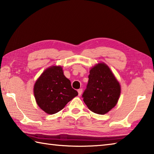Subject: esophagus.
<instances>
[{"mask_svg":"<svg viewBox=\"0 0 154 154\" xmlns=\"http://www.w3.org/2000/svg\"><path fill=\"white\" fill-rule=\"evenodd\" d=\"M77 91H78V94H79V96L82 95V92H83V90L82 89H79Z\"/></svg>","mask_w":154,"mask_h":154,"instance_id":"34e87169","label":"esophagus"}]
</instances>
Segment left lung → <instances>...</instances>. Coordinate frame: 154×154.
Instances as JSON below:
<instances>
[{"label": "left lung", "mask_w": 154, "mask_h": 154, "mask_svg": "<svg viewBox=\"0 0 154 154\" xmlns=\"http://www.w3.org/2000/svg\"><path fill=\"white\" fill-rule=\"evenodd\" d=\"M88 78L86 89L82 95L83 101L94 113H108L118 103L121 93L119 83L103 62L90 69Z\"/></svg>", "instance_id": "obj_1"}]
</instances>
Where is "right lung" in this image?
<instances>
[{"label": "right lung", "instance_id": "add662e5", "mask_svg": "<svg viewBox=\"0 0 154 154\" xmlns=\"http://www.w3.org/2000/svg\"><path fill=\"white\" fill-rule=\"evenodd\" d=\"M34 94L38 106L48 114L61 111L78 95L64 76L62 68L52 66L43 71L34 85Z\"/></svg>", "mask_w": 154, "mask_h": 154}]
</instances>
